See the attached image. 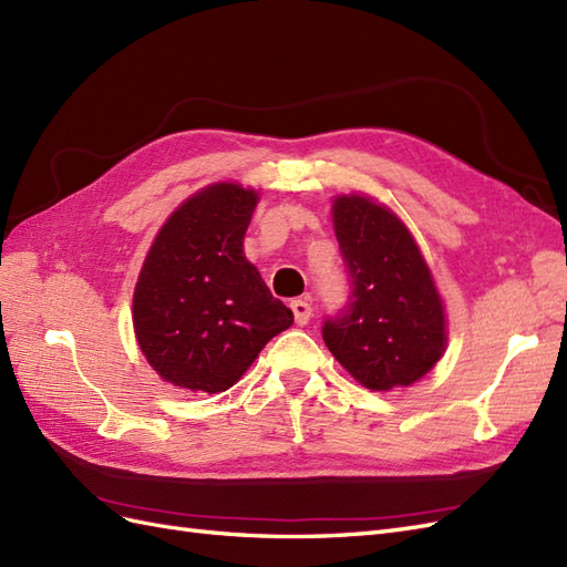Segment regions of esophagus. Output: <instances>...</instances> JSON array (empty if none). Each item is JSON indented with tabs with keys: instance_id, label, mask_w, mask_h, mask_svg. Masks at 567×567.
I'll return each mask as SVG.
<instances>
[{
	"instance_id": "esophagus-1",
	"label": "esophagus",
	"mask_w": 567,
	"mask_h": 567,
	"mask_svg": "<svg viewBox=\"0 0 567 567\" xmlns=\"http://www.w3.org/2000/svg\"><path fill=\"white\" fill-rule=\"evenodd\" d=\"M290 310H293V317H296V323H298V326H307V323H310V319H312V307H310V302L298 298V300L290 302Z\"/></svg>"
}]
</instances>
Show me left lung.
Here are the masks:
<instances>
[{
  "instance_id": "8db88e82",
  "label": "left lung",
  "mask_w": 567,
  "mask_h": 567,
  "mask_svg": "<svg viewBox=\"0 0 567 567\" xmlns=\"http://www.w3.org/2000/svg\"><path fill=\"white\" fill-rule=\"evenodd\" d=\"M333 229L348 269V305L321 326L326 348L369 390L411 385L447 342L444 307L414 236L367 196L333 200Z\"/></svg>"
}]
</instances>
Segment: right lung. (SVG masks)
Here are the masks:
<instances>
[{
    "label": "right lung",
    "mask_w": 567,
    "mask_h": 567,
    "mask_svg": "<svg viewBox=\"0 0 567 567\" xmlns=\"http://www.w3.org/2000/svg\"><path fill=\"white\" fill-rule=\"evenodd\" d=\"M257 194L219 182L184 200L153 241L134 288L136 342L163 381L229 390L267 342L293 323L246 260Z\"/></svg>",
    "instance_id": "obj_1"
}]
</instances>
